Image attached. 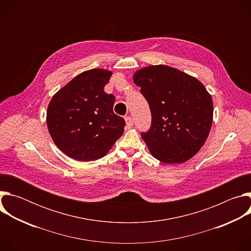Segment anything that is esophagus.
Instances as JSON below:
<instances>
[{
  "instance_id": "esophagus-1",
  "label": "esophagus",
  "mask_w": 251,
  "mask_h": 251,
  "mask_svg": "<svg viewBox=\"0 0 251 251\" xmlns=\"http://www.w3.org/2000/svg\"><path fill=\"white\" fill-rule=\"evenodd\" d=\"M125 121H126V127H127V129H130V128L133 127V125H134V120H133L132 117L126 116V117H125Z\"/></svg>"
}]
</instances>
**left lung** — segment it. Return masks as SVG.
I'll use <instances>...</instances> for the list:
<instances>
[{
  "instance_id": "obj_1",
  "label": "left lung",
  "mask_w": 251,
  "mask_h": 251,
  "mask_svg": "<svg viewBox=\"0 0 251 251\" xmlns=\"http://www.w3.org/2000/svg\"><path fill=\"white\" fill-rule=\"evenodd\" d=\"M148 101L152 123L142 132L151 154L166 164H180L203 146L212 124L210 94L197 78L167 65H150L133 76Z\"/></svg>"
}]
</instances>
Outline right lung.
<instances>
[{
	"label": "right lung",
	"mask_w": 251,
	"mask_h": 251,
	"mask_svg": "<svg viewBox=\"0 0 251 251\" xmlns=\"http://www.w3.org/2000/svg\"><path fill=\"white\" fill-rule=\"evenodd\" d=\"M112 73L94 68L75 76L51 98L47 124L54 144L76 161L102 158L124 131L113 112L115 97L104 92Z\"/></svg>",
	"instance_id": "right-lung-1"
}]
</instances>
